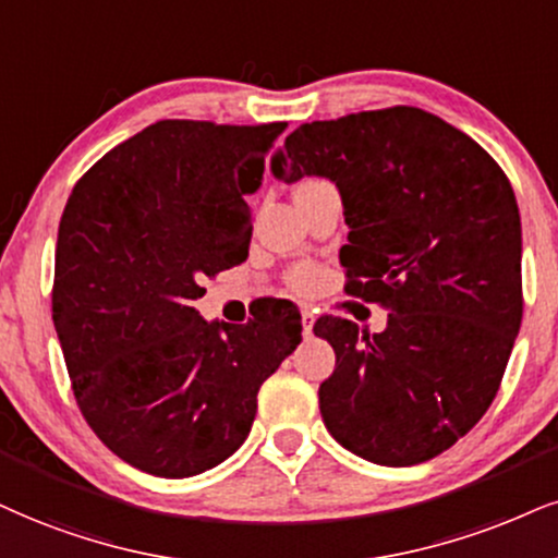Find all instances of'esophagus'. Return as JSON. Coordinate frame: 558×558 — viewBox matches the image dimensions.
Here are the masks:
<instances>
[{"instance_id": "1", "label": "esophagus", "mask_w": 558, "mask_h": 558, "mask_svg": "<svg viewBox=\"0 0 558 558\" xmlns=\"http://www.w3.org/2000/svg\"><path fill=\"white\" fill-rule=\"evenodd\" d=\"M302 333H305V339H311L313 336V326H315V315L311 307H302Z\"/></svg>"}]
</instances>
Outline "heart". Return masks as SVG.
I'll use <instances>...</instances> for the list:
<instances>
[{"instance_id":"1","label":"heart","mask_w":558,"mask_h":558,"mask_svg":"<svg viewBox=\"0 0 558 558\" xmlns=\"http://www.w3.org/2000/svg\"><path fill=\"white\" fill-rule=\"evenodd\" d=\"M315 279H318V271H315L313 266H300V268H294V274H292V284L300 287V290H311V287L315 284Z\"/></svg>"}]
</instances>
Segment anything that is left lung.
<instances>
[{"label": "left lung", "instance_id": "obj_1", "mask_svg": "<svg viewBox=\"0 0 558 558\" xmlns=\"http://www.w3.org/2000/svg\"><path fill=\"white\" fill-rule=\"evenodd\" d=\"M271 173L336 183L349 290L390 307L375 336L315 323L336 352L318 390L326 429L390 469L445 452L492 405L520 331L522 230L507 175L469 134L409 106L302 123Z\"/></svg>", "mask_w": 558, "mask_h": 558}]
</instances>
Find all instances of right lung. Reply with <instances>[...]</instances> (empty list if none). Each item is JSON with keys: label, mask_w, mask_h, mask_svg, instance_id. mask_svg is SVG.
<instances>
[{"label": "right lung", "mask_w": 558, "mask_h": 558, "mask_svg": "<svg viewBox=\"0 0 558 558\" xmlns=\"http://www.w3.org/2000/svg\"><path fill=\"white\" fill-rule=\"evenodd\" d=\"M287 123L157 121L102 155L64 206L53 328L82 416L108 450L189 478L245 442L256 396L302 341L279 300L247 326L204 320V277L243 264L266 153Z\"/></svg>", "instance_id": "add662e5"}]
</instances>
